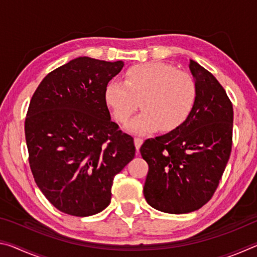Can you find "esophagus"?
<instances>
[{
	"mask_svg": "<svg viewBox=\"0 0 257 257\" xmlns=\"http://www.w3.org/2000/svg\"><path fill=\"white\" fill-rule=\"evenodd\" d=\"M134 143H135V146H136V150H137V152H138L139 149H141L142 144H143V139L136 137V138L134 139Z\"/></svg>",
	"mask_w": 257,
	"mask_h": 257,
	"instance_id": "obj_1",
	"label": "esophagus"
}]
</instances>
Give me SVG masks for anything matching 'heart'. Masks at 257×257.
Returning a JSON list of instances; mask_svg holds the SVG:
<instances>
[{
  "mask_svg": "<svg viewBox=\"0 0 257 257\" xmlns=\"http://www.w3.org/2000/svg\"><path fill=\"white\" fill-rule=\"evenodd\" d=\"M106 105L119 123L130 119L138 105L143 112L127 124L134 134L179 128L193 111L196 85L188 73L162 62L136 64L125 71L124 82L111 80L104 92Z\"/></svg>",
  "mask_w": 257,
  "mask_h": 257,
  "instance_id": "heart-1",
  "label": "heart"
}]
</instances>
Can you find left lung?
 Returning a JSON list of instances; mask_svg holds the SVG:
<instances>
[{"mask_svg": "<svg viewBox=\"0 0 257 257\" xmlns=\"http://www.w3.org/2000/svg\"><path fill=\"white\" fill-rule=\"evenodd\" d=\"M189 70L196 85L193 111L179 128L141 147L149 164L146 202L171 214L196 211L210 201L232 146L233 108L224 88L193 60Z\"/></svg>", "mask_w": 257, "mask_h": 257, "instance_id": "obj_1", "label": "left lung"}]
</instances>
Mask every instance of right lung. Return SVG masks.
<instances>
[{"label":"right lung","mask_w":257,"mask_h":257,"mask_svg":"<svg viewBox=\"0 0 257 257\" xmlns=\"http://www.w3.org/2000/svg\"><path fill=\"white\" fill-rule=\"evenodd\" d=\"M80 56L50 72L35 90L25 121L29 165L59 211L89 216L111 202L114 176L134 159V138L111 120L105 87L123 68Z\"/></svg>","instance_id":"right-lung-1"}]
</instances>
